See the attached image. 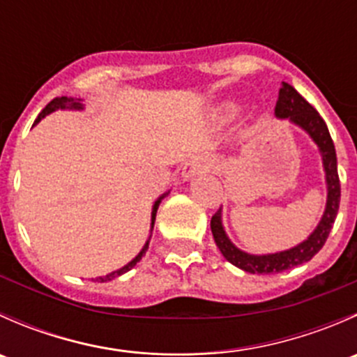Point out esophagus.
<instances>
[{
	"label": "esophagus",
	"instance_id": "1",
	"mask_svg": "<svg viewBox=\"0 0 357 357\" xmlns=\"http://www.w3.org/2000/svg\"><path fill=\"white\" fill-rule=\"evenodd\" d=\"M208 169V160L205 157H193L192 160H188L185 164V167H183V178L185 179H190L193 178V176H197L199 172H204Z\"/></svg>",
	"mask_w": 357,
	"mask_h": 357
}]
</instances>
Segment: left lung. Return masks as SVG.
I'll return each mask as SVG.
<instances>
[{
    "label": "left lung",
    "mask_w": 357,
    "mask_h": 357,
    "mask_svg": "<svg viewBox=\"0 0 357 357\" xmlns=\"http://www.w3.org/2000/svg\"><path fill=\"white\" fill-rule=\"evenodd\" d=\"M275 114L280 119L289 117L294 124L301 126L314 139L316 145L319 146L323 165H325L326 185H328V199H326L325 214H323L318 228L312 231V235L305 242L298 243L297 247L290 248V250L268 255H250L233 245L228 236H226L225 229H222L221 208H219L211 219V229L215 245L219 247L226 261H229L236 268L243 269V271L252 273V275H276V273L287 271L294 266L311 261L325 245L335 218H337L338 204H340V179H338L337 171V153H335L333 139L321 115L316 112L314 107L309 105L289 82H283L282 88H280Z\"/></svg>",
    "instance_id": "1"
}]
</instances>
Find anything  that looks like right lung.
Segmentation results:
<instances>
[{
    "instance_id": "1",
    "label": "right lung",
    "mask_w": 357,
    "mask_h": 357,
    "mask_svg": "<svg viewBox=\"0 0 357 357\" xmlns=\"http://www.w3.org/2000/svg\"><path fill=\"white\" fill-rule=\"evenodd\" d=\"M59 109H75V110H81L82 109V105H81V102H79V100H74V98H67V96H59V98H53L52 102L48 103V105L45 107V109L41 110V114L38 115V119H36L34 121V124H38L39 121H41L43 117H45V115H48V114H52L53 110H59ZM167 195V193H164V195L160 197V199H158L155 204H153V211H152V228H153V222H155V214H157V208H158V205H160V202H162V199H164V197ZM146 248H149V242H146V245L142 248V252H139L138 255H136L135 259H132L131 262H128V264L124 266V268H121V269H117V271H114V273H110V275H107V276H100V278H96L95 282H100V283H103V282H109V280H114V278H117V276H121V275H124V273H128L129 269H132L136 266V262H139V259L143 257V254H145L146 252Z\"/></svg>"
}]
</instances>
